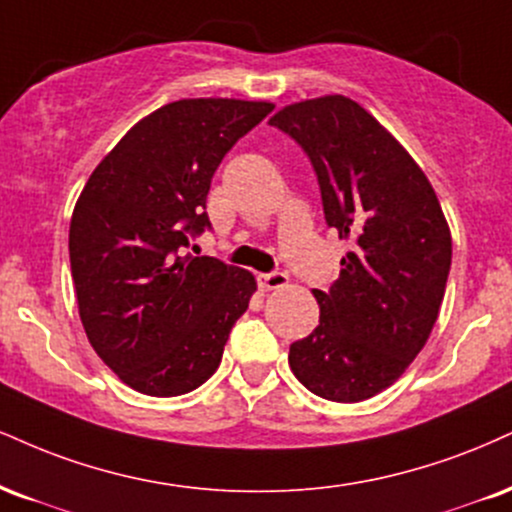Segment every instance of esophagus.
Instances as JSON below:
<instances>
[{
    "label": "esophagus",
    "instance_id": "esophagus-1",
    "mask_svg": "<svg viewBox=\"0 0 512 512\" xmlns=\"http://www.w3.org/2000/svg\"><path fill=\"white\" fill-rule=\"evenodd\" d=\"M257 283H260L262 291H276L288 283V276L283 272H269V274H257Z\"/></svg>",
    "mask_w": 512,
    "mask_h": 512
}]
</instances>
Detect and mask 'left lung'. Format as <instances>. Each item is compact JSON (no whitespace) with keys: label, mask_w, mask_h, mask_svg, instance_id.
<instances>
[{"label":"left lung","mask_w":512,"mask_h":512,"mask_svg":"<svg viewBox=\"0 0 512 512\" xmlns=\"http://www.w3.org/2000/svg\"><path fill=\"white\" fill-rule=\"evenodd\" d=\"M269 123L310 157L326 224L353 252L319 324L288 365L319 398L360 403L408 369L432 334L451 272V229L432 183L365 107L343 95L288 104Z\"/></svg>","instance_id":"1"}]
</instances>
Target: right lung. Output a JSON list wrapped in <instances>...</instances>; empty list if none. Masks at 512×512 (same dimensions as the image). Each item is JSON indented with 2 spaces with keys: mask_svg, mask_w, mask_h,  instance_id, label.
<instances>
[{
  "mask_svg": "<svg viewBox=\"0 0 512 512\" xmlns=\"http://www.w3.org/2000/svg\"><path fill=\"white\" fill-rule=\"evenodd\" d=\"M272 102L197 97L140 119L95 166L69 229L90 346L123 384L169 398L217 372L257 291L248 269L186 252L209 229L212 176Z\"/></svg>",
  "mask_w": 512,
  "mask_h": 512,
  "instance_id": "add662e5",
  "label": "right lung"
}]
</instances>
